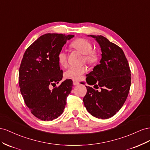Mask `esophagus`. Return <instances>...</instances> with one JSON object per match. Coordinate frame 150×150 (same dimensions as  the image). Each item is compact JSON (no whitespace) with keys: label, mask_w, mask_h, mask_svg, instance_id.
Returning <instances> with one entry per match:
<instances>
[{"label":"esophagus","mask_w":150,"mask_h":150,"mask_svg":"<svg viewBox=\"0 0 150 150\" xmlns=\"http://www.w3.org/2000/svg\"><path fill=\"white\" fill-rule=\"evenodd\" d=\"M73 84H74V85H77L79 84V82L76 80H74V81H73Z\"/></svg>","instance_id":"esophagus-1"}]
</instances>
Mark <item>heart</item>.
Segmentation results:
<instances>
[{"label": "heart", "instance_id": "heart-1", "mask_svg": "<svg viewBox=\"0 0 150 150\" xmlns=\"http://www.w3.org/2000/svg\"><path fill=\"white\" fill-rule=\"evenodd\" d=\"M71 48H74L79 52L83 54V60L88 64H94L98 61V55L96 51L92 50L91 42L83 38H79L71 42L70 44ZM58 62L62 66L66 65L67 62V54L63 51H60L57 55ZM87 71V68L84 65L71 66L64 72L65 77L68 79L77 80L81 75Z\"/></svg>", "mask_w": 150, "mask_h": 150}]
</instances>
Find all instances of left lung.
<instances>
[{
    "mask_svg": "<svg viewBox=\"0 0 150 150\" xmlns=\"http://www.w3.org/2000/svg\"><path fill=\"white\" fill-rule=\"evenodd\" d=\"M95 38L102 51L99 65L90 72L86 80L92 78L93 88L86 86L83 99L84 105L93 116L102 119L112 117L121 109L127 99L131 87V70L122 50L101 35ZM88 82V81H87ZM100 88L98 91L96 89Z\"/></svg>",
    "mask_w": 150,
    "mask_h": 150,
    "instance_id": "obj_1",
    "label": "left lung"
}]
</instances>
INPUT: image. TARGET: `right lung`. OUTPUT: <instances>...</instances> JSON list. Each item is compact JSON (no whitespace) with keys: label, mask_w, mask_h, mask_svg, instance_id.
Returning a JSON list of instances; mask_svg holds the SVG:
<instances>
[{"label":"right lung","mask_w":150,"mask_h":150,"mask_svg":"<svg viewBox=\"0 0 150 150\" xmlns=\"http://www.w3.org/2000/svg\"><path fill=\"white\" fill-rule=\"evenodd\" d=\"M74 35L48 33L40 36L25 50L19 70L20 91L25 105L42 121H53L60 115L71 91L73 82L66 80L51 91L63 78L57 55ZM55 87L54 86V87Z\"/></svg>","instance_id":"1"}]
</instances>
